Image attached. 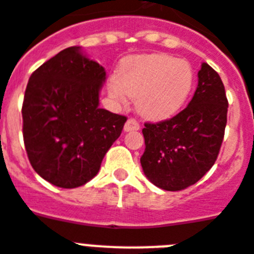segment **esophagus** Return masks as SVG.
<instances>
[{"mask_svg":"<svg viewBox=\"0 0 254 254\" xmlns=\"http://www.w3.org/2000/svg\"><path fill=\"white\" fill-rule=\"evenodd\" d=\"M139 124H138L137 120L134 119H129V120L125 123V127H124V130L125 131H131V130H138L139 129Z\"/></svg>","mask_w":254,"mask_h":254,"instance_id":"esophagus-1","label":"esophagus"}]
</instances>
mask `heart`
I'll list each match as a JSON object with an SVG mask.
<instances>
[{
  "label": "heart",
  "mask_w": 254,
  "mask_h": 254,
  "mask_svg": "<svg viewBox=\"0 0 254 254\" xmlns=\"http://www.w3.org/2000/svg\"><path fill=\"white\" fill-rule=\"evenodd\" d=\"M193 70L187 61L166 55H141L127 59L119 77L108 80V91L116 102L135 98L141 115L151 120L174 116L193 87Z\"/></svg>",
  "instance_id": "1"
}]
</instances>
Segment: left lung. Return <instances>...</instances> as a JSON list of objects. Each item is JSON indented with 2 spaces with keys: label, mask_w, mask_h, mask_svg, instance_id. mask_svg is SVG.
Masks as SVG:
<instances>
[{
  "label": "left lung",
  "mask_w": 254,
  "mask_h": 254,
  "mask_svg": "<svg viewBox=\"0 0 254 254\" xmlns=\"http://www.w3.org/2000/svg\"><path fill=\"white\" fill-rule=\"evenodd\" d=\"M228 100L219 74L203 63L198 86L181 112L142 129L143 172L152 184L177 191L195 184L214 166L227 124Z\"/></svg>",
  "instance_id": "obj_1"
}]
</instances>
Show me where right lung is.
I'll use <instances>...</instances> for the list:
<instances>
[{
    "mask_svg": "<svg viewBox=\"0 0 254 254\" xmlns=\"http://www.w3.org/2000/svg\"><path fill=\"white\" fill-rule=\"evenodd\" d=\"M102 65L70 47L31 74L22 117L27 156L35 172L64 189L98 175L127 117L99 108Z\"/></svg>",
    "mask_w": 254,
    "mask_h": 254,
    "instance_id": "add662e5",
    "label": "right lung"
}]
</instances>
